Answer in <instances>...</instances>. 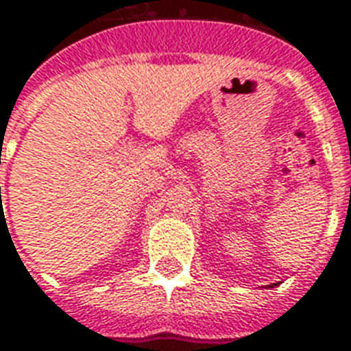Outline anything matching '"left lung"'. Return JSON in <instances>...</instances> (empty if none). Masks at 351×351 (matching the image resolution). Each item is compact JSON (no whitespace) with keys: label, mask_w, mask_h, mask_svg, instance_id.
Listing matches in <instances>:
<instances>
[{"label":"left lung","mask_w":351,"mask_h":351,"mask_svg":"<svg viewBox=\"0 0 351 351\" xmlns=\"http://www.w3.org/2000/svg\"><path fill=\"white\" fill-rule=\"evenodd\" d=\"M272 286H276V284H271V287H272Z\"/></svg>","instance_id":"8db88e82"}]
</instances>
